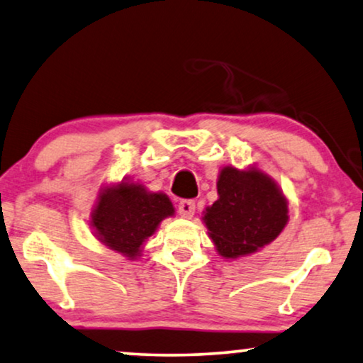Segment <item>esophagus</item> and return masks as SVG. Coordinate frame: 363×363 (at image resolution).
<instances>
[{
    "mask_svg": "<svg viewBox=\"0 0 363 363\" xmlns=\"http://www.w3.org/2000/svg\"><path fill=\"white\" fill-rule=\"evenodd\" d=\"M194 211H196V204H194L193 199H183V201L178 204V213H180L182 218L191 219Z\"/></svg>",
    "mask_w": 363,
    "mask_h": 363,
    "instance_id": "34e87169",
    "label": "esophagus"
}]
</instances>
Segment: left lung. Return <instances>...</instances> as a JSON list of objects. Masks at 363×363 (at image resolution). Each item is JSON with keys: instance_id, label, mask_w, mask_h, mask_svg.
Returning <instances> with one entry per match:
<instances>
[{"instance_id": "8db88e82", "label": "left lung", "mask_w": 363, "mask_h": 363, "mask_svg": "<svg viewBox=\"0 0 363 363\" xmlns=\"http://www.w3.org/2000/svg\"><path fill=\"white\" fill-rule=\"evenodd\" d=\"M218 199L203 223L224 259L254 254L275 240L288 223V199L272 177L257 167H223Z\"/></svg>"}]
</instances>
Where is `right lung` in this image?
Listing matches in <instances>:
<instances>
[{"instance_id":"add662e5","label":"right lung","mask_w":363,"mask_h":363,"mask_svg":"<svg viewBox=\"0 0 363 363\" xmlns=\"http://www.w3.org/2000/svg\"><path fill=\"white\" fill-rule=\"evenodd\" d=\"M175 208L165 193H152L138 182L124 180L104 185L91 211L94 238L128 260L143 255L145 240Z\"/></svg>"}]
</instances>
